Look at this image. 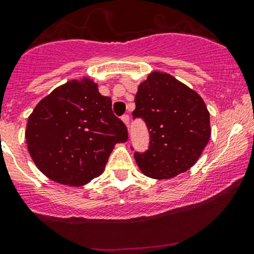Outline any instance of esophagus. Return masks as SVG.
<instances>
[{"instance_id": "obj_1", "label": "esophagus", "mask_w": 254, "mask_h": 254, "mask_svg": "<svg viewBox=\"0 0 254 254\" xmlns=\"http://www.w3.org/2000/svg\"><path fill=\"white\" fill-rule=\"evenodd\" d=\"M122 121H124V124L128 127V125H129V116L124 115V116H122Z\"/></svg>"}]
</instances>
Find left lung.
Returning a JSON list of instances; mask_svg holds the SVG:
<instances>
[{"mask_svg":"<svg viewBox=\"0 0 254 254\" xmlns=\"http://www.w3.org/2000/svg\"><path fill=\"white\" fill-rule=\"evenodd\" d=\"M133 119L148 126V151L135 152L139 170L152 179H171L191 168L211 137L203 99L166 72L152 71L138 86Z\"/></svg>","mask_w":254,"mask_h":254,"instance_id":"left-lung-1","label":"left lung"}]
</instances>
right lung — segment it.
I'll return each mask as SVG.
<instances>
[{"label": "right lung", "mask_w": 254, "mask_h": 254, "mask_svg": "<svg viewBox=\"0 0 254 254\" xmlns=\"http://www.w3.org/2000/svg\"><path fill=\"white\" fill-rule=\"evenodd\" d=\"M111 104L89 77L67 81L43 98L29 116L25 130L36 167L47 178L69 187L99 177L114 146L128 138Z\"/></svg>", "instance_id": "obj_1"}]
</instances>
